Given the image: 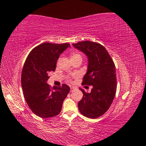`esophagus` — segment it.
Here are the masks:
<instances>
[{
  "label": "esophagus",
  "mask_w": 146,
  "mask_h": 146,
  "mask_svg": "<svg viewBox=\"0 0 146 146\" xmlns=\"http://www.w3.org/2000/svg\"><path fill=\"white\" fill-rule=\"evenodd\" d=\"M75 89V87H74V86H71V87H70V92H73Z\"/></svg>",
  "instance_id": "obj_1"
}]
</instances>
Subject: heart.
Masks as SVG:
<instances>
[{"label":"heart","instance_id":"b5f03b06","mask_svg":"<svg viewBox=\"0 0 146 146\" xmlns=\"http://www.w3.org/2000/svg\"><path fill=\"white\" fill-rule=\"evenodd\" d=\"M71 59H77V58H82V55L78 52H73L70 56Z\"/></svg>","mask_w":146,"mask_h":146}]
</instances>
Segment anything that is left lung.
Returning <instances> with one entry per match:
<instances>
[{
  "mask_svg": "<svg viewBox=\"0 0 146 146\" xmlns=\"http://www.w3.org/2000/svg\"><path fill=\"white\" fill-rule=\"evenodd\" d=\"M88 58V68L82 85H92L90 93L80 88L83 96L78 106L83 115L97 119L108 110L117 90L115 64L104 46L97 42L85 41L73 44Z\"/></svg>",
  "mask_w": 146,
  "mask_h": 146,
  "instance_id": "8db88e82",
  "label": "left lung"
}]
</instances>
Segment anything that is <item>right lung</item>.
Here are the masks:
<instances>
[{"label":"right lung","mask_w":146,"mask_h":146,"mask_svg":"<svg viewBox=\"0 0 146 146\" xmlns=\"http://www.w3.org/2000/svg\"><path fill=\"white\" fill-rule=\"evenodd\" d=\"M69 43L44 42L30 52L22 71L21 85L27 105L40 117L49 118L60 113L63 102L70 92V86L63 84L53 86L47 83L51 71H54L60 54Z\"/></svg>","instance_id":"1"}]
</instances>
